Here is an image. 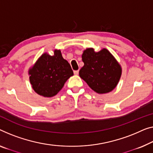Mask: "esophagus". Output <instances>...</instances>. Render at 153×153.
<instances>
[{
	"label": "esophagus",
	"mask_w": 153,
	"mask_h": 153,
	"mask_svg": "<svg viewBox=\"0 0 153 153\" xmlns=\"http://www.w3.org/2000/svg\"><path fill=\"white\" fill-rule=\"evenodd\" d=\"M78 74H79V71H78V70L74 71V74H75V75H77Z\"/></svg>",
	"instance_id": "esophagus-1"
}]
</instances>
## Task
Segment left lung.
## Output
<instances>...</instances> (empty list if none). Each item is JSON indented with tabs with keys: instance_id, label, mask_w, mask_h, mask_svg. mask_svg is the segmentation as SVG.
Returning a JSON list of instances; mask_svg holds the SVG:
<instances>
[{
	"instance_id": "8db88e82",
	"label": "left lung",
	"mask_w": 153,
	"mask_h": 153,
	"mask_svg": "<svg viewBox=\"0 0 153 153\" xmlns=\"http://www.w3.org/2000/svg\"><path fill=\"white\" fill-rule=\"evenodd\" d=\"M84 65L79 71L82 79L98 93L110 92L117 86L122 69L115 58L106 49L95 52L87 49L82 56Z\"/></svg>"
}]
</instances>
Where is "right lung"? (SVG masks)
<instances>
[{
    "label": "right lung",
    "mask_w": 153,
    "mask_h": 153,
    "mask_svg": "<svg viewBox=\"0 0 153 153\" xmlns=\"http://www.w3.org/2000/svg\"><path fill=\"white\" fill-rule=\"evenodd\" d=\"M29 74L33 90L38 94L49 97L62 89L74 72L69 63L62 58L60 50H55L52 56L42 54Z\"/></svg>",
    "instance_id": "add662e5"
}]
</instances>
